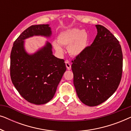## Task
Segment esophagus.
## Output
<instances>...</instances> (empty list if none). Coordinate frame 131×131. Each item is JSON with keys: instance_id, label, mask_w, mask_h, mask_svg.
<instances>
[{"instance_id": "obj_1", "label": "esophagus", "mask_w": 131, "mask_h": 131, "mask_svg": "<svg viewBox=\"0 0 131 131\" xmlns=\"http://www.w3.org/2000/svg\"><path fill=\"white\" fill-rule=\"evenodd\" d=\"M66 67H67V69L69 70H71V63L69 61H66Z\"/></svg>"}]
</instances>
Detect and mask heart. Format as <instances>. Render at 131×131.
I'll return each instance as SVG.
<instances>
[{"mask_svg":"<svg viewBox=\"0 0 131 131\" xmlns=\"http://www.w3.org/2000/svg\"><path fill=\"white\" fill-rule=\"evenodd\" d=\"M57 41H53L52 46L59 54L64 52L61 46H69L68 51L73 57H78L85 51L89 41V35L86 31L79 28H69L59 33Z\"/></svg>","mask_w":131,"mask_h":131,"instance_id":"obj_1","label":"heart"}]
</instances>
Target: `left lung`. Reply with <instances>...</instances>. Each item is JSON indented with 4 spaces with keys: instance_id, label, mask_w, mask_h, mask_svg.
Returning a JSON list of instances; mask_svg holds the SVG:
<instances>
[{
    "instance_id": "obj_1",
    "label": "left lung",
    "mask_w": 131,
    "mask_h": 131,
    "mask_svg": "<svg viewBox=\"0 0 131 131\" xmlns=\"http://www.w3.org/2000/svg\"><path fill=\"white\" fill-rule=\"evenodd\" d=\"M90 46L72 61L73 83L79 98L90 107L106 101L119 86L122 78L123 54L114 35L101 25Z\"/></svg>"
}]
</instances>
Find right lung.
<instances>
[{
    "label": "right lung",
    "instance_id": "right-lung-1",
    "mask_svg": "<svg viewBox=\"0 0 131 131\" xmlns=\"http://www.w3.org/2000/svg\"><path fill=\"white\" fill-rule=\"evenodd\" d=\"M51 35L49 24L30 26L14 42L10 53L12 83L25 100L34 104H44L52 99L66 66L64 60L53 55L49 42L29 53L25 48V40L33 36L49 38Z\"/></svg>",
    "mask_w": 131,
    "mask_h": 131
}]
</instances>
